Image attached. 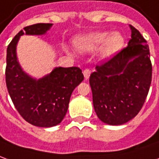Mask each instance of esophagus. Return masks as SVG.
<instances>
[{"mask_svg":"<svg viewBox=\"0 0 159 159\" xmlns=\"http://www.w3.org/2000/svg\"><path fill=\"white\" fill-rule=\"evenodd\" d=\"M84 78H85V80L89 79V75H90V70H89V69H86V70H84Z\"/></svg>","mask_w":159,"mask_h":159,"instance_id":"obj_1","label":"esophagus"}]
</instances>
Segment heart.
Wrapping results in <instances>:
<instances>
[{
	"instance_id": "1",
	"label": "heart",
	"mask_w": 159,
	"mask_h": 159,
	"mask_svg": "<svg viewBox=\"0 0 159 159\" xmlns=\"http://www.w3.org/2000/svg\"><path fill=\"white\" fill-rule=\"evenodd\" d=\"M125 44V37L120 32L96 31L81 34L74 39V45L80 52H92L99 48V57L108 58L114 55Z\"/></svg>"
}]
</instances>
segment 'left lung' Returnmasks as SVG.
<instances>
[{
	"mask_svg": "<svg viewBox=\"0 0 159 159\" xmlns=\"http://www.w3.org/2000/svg\"><path fill=\"white\" fill-rule=\"evenodd\" d=\"M128 46L89 76L94 110L102 123L121 125L138 115L152 83L149 46L139 30L129 25Z\"/></svg>",
	"mask_w": 159,
	"mask_h": 159,
	"instance_id": "8db88e82",
	"label": "left lung"
}]
</instances>
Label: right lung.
Returning a JSON list of instances; mask_svg holds the SVG:
<instances>
[{"label": "right lung", "mask_w": 159, "mask_h": 159, "mask_svg": "<svg viewBox=\"0 0 159 159\" xmlns=\"http://www.w3.org/2000/svg\"><path fill=\"white\" fill-rule=\"evenodd\" d=\"M52 23H37L20 30L7 48L6 84L16 109L28 123L37 127H53L64 118L71 94L84 80L78 67H56L43 77L35 78L23 70L17 58L20 36L43 35Z\"/></svg>", "instance_id": "1"}]
</instances>
